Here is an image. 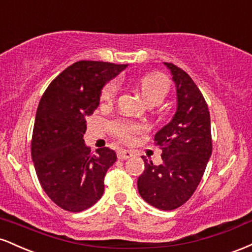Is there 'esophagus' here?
Segmentation results:
<instances>
[{
    "label": "esophagus",
    "mask_w": 252,
    "mask_h": 252,
    "mask_svg": "<svg viewBox=\"0 0 252 252\" xmlns=\"http://www.w3.org/2000/svg\"><path fill=\"white\" fill-rule=\"evenodd\" d=\"M132 155H134L132 154V152H130V150H126V149H120L117 152V156L120 160H126V158H131Z\"/></svg>",
    "instance_id": "34e87169"
}]
</instances>
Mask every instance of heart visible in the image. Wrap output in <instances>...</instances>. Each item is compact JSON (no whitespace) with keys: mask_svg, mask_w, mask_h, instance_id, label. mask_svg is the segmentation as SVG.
<instances>
[{"mask_svg":"<svg viewBox=\"0 0 252 252\" xmlns=\"http://www.w3.org/2000/svg\"><path fill=\"white\" fill-rule=\"evenodd\" d=\"M121 84L118 80H111L104 86L100 94V100L103 104H111L116 99L120 92ZM138 89L143 99L150 106L160 105L163 99L168 96L170 83L168 78L161 73H149L138 80ZM144 128L141 124L126 122V121H116L112 123V130L115 135L124 142H130L134 135L142 131Z\"/></svg>","mask_w":252,"mask_h":252,"instance_id":"obj_1","label":"heart"}]
</instances>
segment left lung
Returning <instances> with one entry per match:
<instances>
[{"label":"left lung","instance_id":"obj_1","mask_svg":"<svg viewBox=\"0 0 252 252\" xmlns=\"http://www.w3.org/2000/svg\"><path fill=\"white\" fill-rule=\"evenodd\" d=\"M163 63L175 84L176 111L155 134L162 163L155 166L142 156L144 172L137 189L149 205L170 211L184 205L198 187L212 154V138L210 111L200 90L184 70Z\"/></svg>","mask_w":252,"mask_h":252}]
</instances>
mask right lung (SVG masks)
Masks as SVG:
<instances>
[{"label": "right lung", "instance_id": "1", "mask_svg": "<svg viewBox=\"0 0 252 252\" xmlns=\"http://www.w3.org/2000/svg\"><path fill=\"white\" fill-rule=\"evenodd\" d=\"M128 65L82 62L68 66L40 99L32 137V158L46 194L70 212L102 198L104 176L117 160L114 150L85 144L86 117L99 105L102 89Z\"/></svg>", "mask_w": 252, "mask_h": 252}]
</instances>
